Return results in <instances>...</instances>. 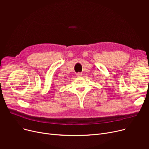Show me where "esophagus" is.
I'll use <instances>...</instances> for the list:
<instances>
[{
    "mask_svg": "<svg viewBox=\"0 0 149 149\" xmlns=\"http://www.w3.org/2000/svg\"><path fill=\"white\" fill-rule=\"evenodd\" d=\"M82 73L81 72H78L77 74H76V75L77 76V77H81V76H82Z\"/></svg>",
    "mask_w": 149,
    "mask_h": 149,
    "instance_id": "esophagus-1",
    "label": "esophagus"
}]
</instances>
